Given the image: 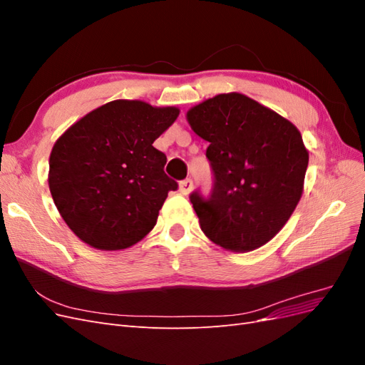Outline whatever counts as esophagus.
I'll return each instance as SVG.
<instances>
[{"instance_id":"esophagus-1","label":"esophagus","mask_w":365,"mask_h":365,"mask_svg":"<svg viewBox=\"0 0 365 365\" xmlns=\"http://www.w3.org/2000/svg\"><path fill=\"white\" fill-rule=\"evenodd\" d=\"M192 190H193V181L192 180L187 178V180L180 182V192H181V195L187 196Z\"/></svg>"}]
</instances>
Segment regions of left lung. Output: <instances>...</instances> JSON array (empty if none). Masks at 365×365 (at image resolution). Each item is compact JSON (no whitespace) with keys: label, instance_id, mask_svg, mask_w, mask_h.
Returning <instances> with one entry per match:
<instances>
[{"label":"left lung","instance_id":"1","mask_svg":"<svg viewBox=\"0 0 365 365\" xmlns=\"http://www.w3.org/2000/svg\"><path fill=\"white\" fill-rule=\"evenodd\" d=\"M208 141L215 173L210 197L190 196L204 235L227 251L263 247L288 222L304 189L309 163L300 130L240 93H224L185 114Z\"/></svg>","mask_w":365,"mask_h":365}]
</instances>
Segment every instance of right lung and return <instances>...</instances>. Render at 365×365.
I'll return each mask as SVG.
<instances>
[{"label": "right lung", "mask_w": 365, "mask_h": 365, "mask_svg": "<svg viewBox=\"0 0 365 365\" xmlns=\"http://www.w3.org/2000/svg\"><path fill=\"white\" fill-rule=\"evenodd\" d=\"M178 115L176 106L118 98L77 120L54 143L50 193L65 224L86 245L126 250L155 227L178 184L164 173L165 155L153 141Z\"/></svg>", "instance_id": "right-lung-1"}]
</instances>
